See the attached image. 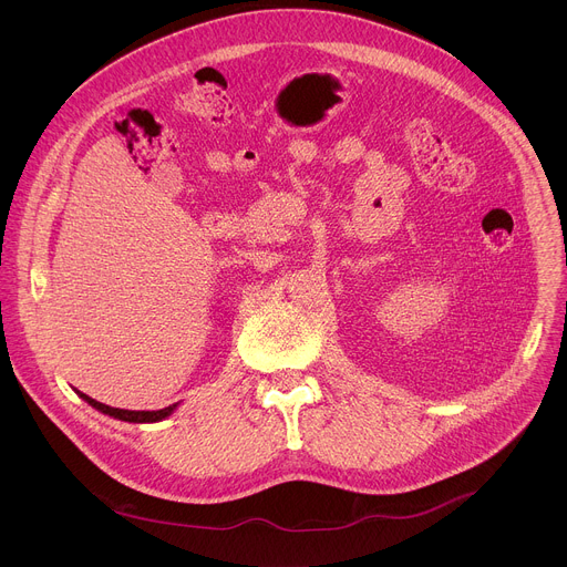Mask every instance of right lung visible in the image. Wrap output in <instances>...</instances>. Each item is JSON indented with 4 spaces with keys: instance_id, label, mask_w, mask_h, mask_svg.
I'll return each mask as SVG.
<instances>
[{
    "instance_id": "obj_1",
    "label": "right lung",
    "mask_w": 567,
    "mask_h": 567,
    "mask_svg": "<svg viewBox=\"0 0 567 567\" xmlns=\"http://www.w3.org/2000/svg\"><path fill=\"white\" fill-rule=\"evenodd\" d=\"M80 396H83L92 409H96V411H101L103 415H110V417H114V420H121V422H130V424H152V422H161V420H166V417H171L175 411H177V406L179 403H173V406H168V409H161V411H123V409H112V406H105V403H101V401H96V399H92L90 394H85V392H80V390H75Z\"/></svg>"
}]
</instances>
